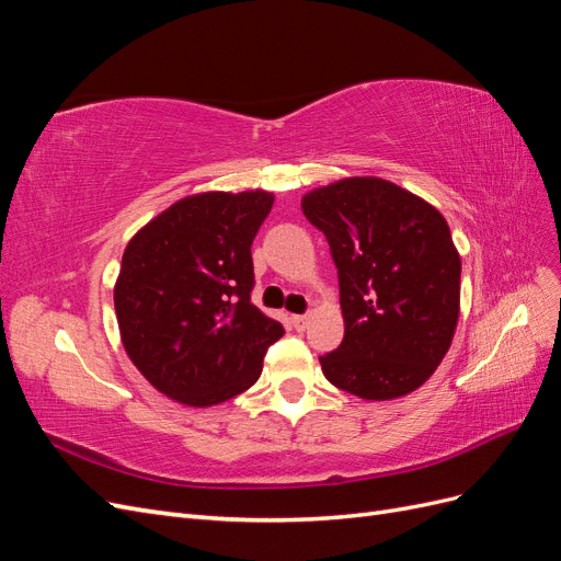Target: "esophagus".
Returning <instances> with one entry per match:
<instances>
[{"label": "esophagus", "mask_w": 561, "mask_h": 561, "mask_svg": "<svg viewBox=\"0 0 561 561\" xmlns=\"http://www.w3.org/2000/svg\"><path fill=\"white\" fill-rule=\"evenodd\" d=\"M290 322H293V328H295L297 332H301V330H307L309 316H293V318H290Z\"/></svg>", "instance_id": "1"}]
</instances>
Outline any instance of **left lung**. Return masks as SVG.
<instances>
[{
    "mask_svg": "<svg viewBox=\"0 0 561 561\" xmlns=\"http://www.w3.org/2000/svg\"><path fill=\"white\" fill-rule=\"evenodd\" d=\"M339 274L344 342L322 375L363 400L412 393L443 363L461 304V257L431 203L381 178H346L301 198Z\"/></svg>",
    "mask_w": 561,
    "mask_h": 561,
    "instance_id": "left-lung-1",
    "label": "left lung"
}]
</instances>
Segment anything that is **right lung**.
<instances>
[{
    "label": "right lung",
    "instance_id": "right-lung-1",
    "mask_svg": "<svg viewBox=\"0 0 561 561\" xmlns=\"http://www.w3.org/2000/svg\"><path fill=\"white\" fill-rule=\"evenodd\" d=\"M274 194L186 196L133 236L114 285L118 332L142 377L190 407L243 393L285 334L250 301L252 241Z\"/></svg>",
    "mask_w": 561,
    "mask_h": 561
}]
</instances>
